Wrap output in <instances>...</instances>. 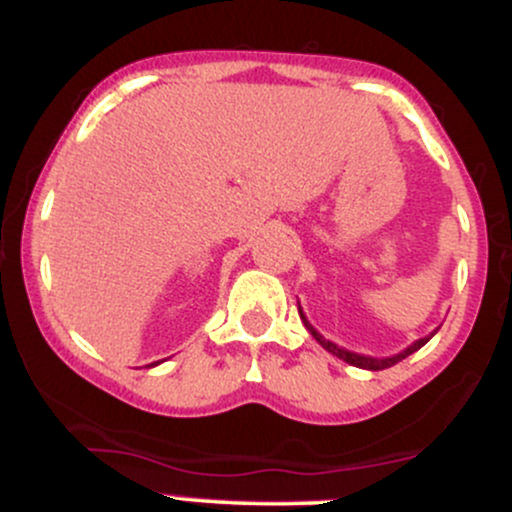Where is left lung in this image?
<instances>
[{"label":"left lung","instance_id":"left-lung-1","mask_svg":"<svg viewBox=\"0 0 512 512\" xmlns=\"http://www.w3.org/2000/svg\"><path fill=\"white\" fill-rule=\"evenodd\" d=\"M298 313H301V310H298ZM301 320H303V325L308 327V332L313 334V337L317 339V342H320V346H325L327 351H330V354H334L337 358H342V361H346V363H351V366H356V368H366V370H385V368H390V366H395V363H399L402 361V358H407L409 354H414L416 349H421V346H424L428 339L433 337H424V339H419V342H414L409 346V349H404L402 354H397V356H392V358H370V356H358V354H351V351H344V349H339L337 344H332V342H327L325 337H320V334H317L313 327H310V322L305 320L303 317V313H301Z\"/></svg>","mask_w":512,"mask_h":512}]
</instances>
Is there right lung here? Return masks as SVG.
I'll return each mask as SVG.
<instances>
[{
	"mask_svg": "<svg viewBox=\"0 0 512 512\" xmlns=\"http://www.w3.org/2000/svg\"><path fill=\"white\" fill-rule=\"evenodd\" d=\"M151 366H154V363H151Z\"/></svg>",
	"mask_w": 512,
	"mask_h": 512,
	"instance_id": "add662e5",
	"label": "right lung"
}]
</instances>
